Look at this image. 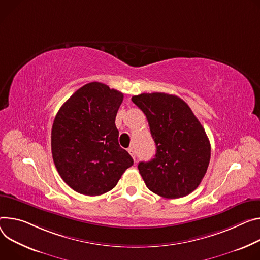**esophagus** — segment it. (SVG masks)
Instances as JSON below:
<instances>
[{
    "instance_id": "34e87169",
    "label": "esophagus",
    "mask_w": 260,
    "mask_h": 260,
    "mask_svg": "<svg viewBox=\"0 0 260 260\" xmlns=\"http://www.w3.org/2000/svg\"><path fill=\"white\" fill-rule=\"evenodd\" d=\"M127 151L129 152V154L132 155V157L134 158V160H136V154H135V150H134V148L133 147H129L128 149H127Z\"/></svg>"
}]
</instances>
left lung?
Returning <instances> with one entry per match:
<instances>
[{
  "label": "left lung",
  "mask_w": 260,
  "mask_h": 260,
  "mask_svg": "<svg viewBox=\"0 0 260 260\" xmlns=\"http://www.w3.org/2000/svg\"><path fill=\"white\" fill-rule=\"evenodd\" d=\"M132 101L145 114L156 146L154 158L138 165L146 186L167 199L192 193L206 173L210 143L191 108L161 92L142 93Z\"/></svg>",
  "instance_id": "left-lung-1"
}]
</instances>
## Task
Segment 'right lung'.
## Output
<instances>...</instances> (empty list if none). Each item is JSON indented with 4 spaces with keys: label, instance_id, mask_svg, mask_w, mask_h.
Here are the masks:
<instances>
[{
    "label": "right lung",
    "instance_id": "1",
    "mask_svg": "<svg viewBox=\"0 0 260 260\" xmlns=\"http://www.w3.org/2000/svg\"><path fill=\"white\" fill-rule=\"evenodd\" d=\"M123 94L92 82L84 85L58 111L52 128V154L62 179L76 192L103 195L133 166L120 147L115 118Z\"/></svg>",
    "mask_w": 260,
    "mask_h": 260
}]
</instances>
